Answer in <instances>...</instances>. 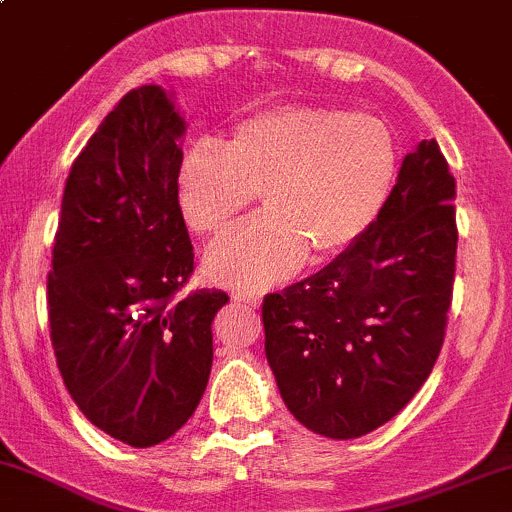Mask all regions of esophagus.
<instances>
[{
	"mask_svg": "<svg viewBox=\"0 0 512 512\" xmlns=\"http://www.w3.org/2000/svg\"><path fill=\"white\" fill-rule=\"evenodd\" d=\"M235 299L247 303V306H255V308L262 303V296L260 294H250V291H238V294H235Z\"/></svg>",
	"mask_w": 512,
	"mask_h": 512,
	"instance_id": "34e87169",
	"label": "esophagus"
}]
</instances>
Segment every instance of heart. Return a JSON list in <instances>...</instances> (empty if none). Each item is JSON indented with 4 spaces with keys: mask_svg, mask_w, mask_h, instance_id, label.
Masks as SVG:
<instances>
[{
    "mask_svg": "<svg viewBox=\"0 0 512 512\" xmlns=\"http://www.w3.org/2000/svg\"><path fill=\"white\" fill-rule=\"evenodd\" d=\"M396 172V140L374 116L279 106L240 121L228 143L196 140L179 165V209L196 233H218L260 192L265 211L206 252L213 279L257 291L306 257L350 250L384 211Z\"/></svg>",
    "mask_w": 512,
    "mask_h": 512,
    "instance_id": "b5f03b06",
    "label": "heart"
}]
</instances>
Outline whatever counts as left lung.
I'll return each mask as SVG.
<instances>
[{
  "label": "left lung",
  "instance_id": "8db88e82",
  "mask_svg": "<svg viewBox=\"0 0 512 512\" xmlns=\"http://www.w3.org/2000/svg\"><path fill=\"white\" fill-rule=\"evenodd\" d=\"M454 199L440 145L420 140L374 226L313 277L265 296L267 362L308 430L362 437L425 384L452 303Z\"/></svg>",
  "mask_w": 512,
  "mask_h": 512
}]
</instances>
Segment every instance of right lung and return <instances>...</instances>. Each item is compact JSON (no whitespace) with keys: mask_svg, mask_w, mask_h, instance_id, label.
<instances>
[{"mask_svg":"<svg viewBox=\"0 0 512 512\" xmlns=\"http://www.w3.org/2000/svg\"><path fill=\"white\" fill-rule=\"evenodd\" d=\"M184 131L172 92L131 89L77 155L53 243L58 369L84 418L131 447L160 445L192 418L228 303L216 289L177 296L194 272L177 189Z\"/></svg>","mask_w":512,"mask_h":512,"instance_id":"1","label":"right lung"}]
</instances>
